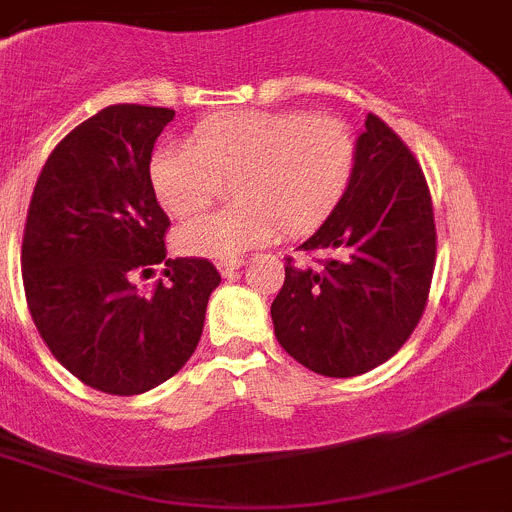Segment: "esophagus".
Here are the masks:
<instances>
[{
  "mask_svg": "<svg viewBox=\"0 0 512 512\" xmlns=\"http://www.w3.org/2000/svg\"><path fill=\"white\" fill-rule=\"evenodd\" d=\"M243 266V259H226V261H218V271L223 276H233L238 269Z\"/></svg>",
  "mask_w": 512,
  "mask_h": 512,
  "instance_id": "1",
  "label": "esophagus"
}]
</instances>
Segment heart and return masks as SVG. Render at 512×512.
I'll list each match as a JSON object with an SVG mask.
<instances>
[{
    "label": "heart",
    "instance_id": "obj_1",
    "mask_svg": "<svg viewBox=\"0 0 512 512\" xmlns=\"http://www.w3.org/2000/svg\"><path fill=\"white\" fill-rule=\"evenodd\" d=\"M357 138L344 120L311 110H246L203 120L191 143L160 145L150 183L168 213L191 218L233 180L238 203L206 213L175 233L180 251L238 259L279 236L311 231L337 208L352 183Z\"/></svg>",
    "mask_w": 512,
    "mask_h": 512
}]
</instances>
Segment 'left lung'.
<instances>
[{"label":"left lung","instance_id":"obj_1","mask_svg":"<svg viewBox=\"0 0 512 512\" xmlns=\"http://www.w3.org/2000/svg\"><path fill=\"white\" fill-rule=\"evenodd\" d=\"M352 183L301 243L316 266L286 259L271 304L281 347L324 377H357L387 362L425 314L437 231L425 173L384 120L369 113Z\"/></svg>","mask_w":512,"mask_h":512}]
</instances>
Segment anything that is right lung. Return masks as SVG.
<instances>
[{
    "label": "right lung",
    "mask_w": 512,
    "mask_h": 512,
    "mask_svg": "<svg viewBox=\"0 0 512 512\" xmlns=\"http://www.w3.org/2000/svg\"><path fill=\"white\" fill-rule=\"evenodd\" d=\"M170 107L110 105L57 143L22 238L29 314L52 357L105 394L148 392L196 352L221 274L208 259H165L170 221L150 183V155ZM166 261L150 295L135 273Z\"/></svg>",
    "instance_id": "add662e5"
}]
</instances>
